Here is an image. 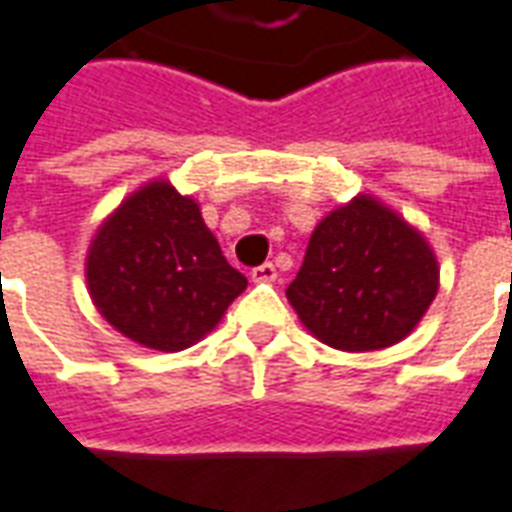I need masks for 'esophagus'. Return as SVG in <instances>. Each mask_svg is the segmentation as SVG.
<instances>
[{
    "instance_id": "34e87169",
    "label": "esophagus",
    "mask_w": 512,
    "mask_h": 512,
    "mask_svg": "<svg viewBox=\"0 0 512 512\" xmlns=\"http://www.w3.org/2000/svg\"><path fill=\"white\" fill-rule=\"evenodd\" d=\"M277 279V266L274 263H263V266L252 268V282H274Z\"/></svg>"
}]
</instances>
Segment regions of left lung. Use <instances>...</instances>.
I'll list each match as a JSON object with an SVG mask.
<instances>
[{"instance_id":"obj_1","label":"left lung","mask_w":512,"mask_h":512,"mask_svg":"<svg viewBox=\"0 0 512 512\" xmlns=\"http://www.w3.org/2000/svg\"><path fill=\"white\" fill-rule=\"evenodd\" d=\"M439 290V263L417 227L370 194L312 230L288 301L321 343L381 351L414 332Z\"/></svg>"}]
</instances>
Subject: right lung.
<instances>
[{"instance_id": "obj_1", "label": "right lung", "mask_w": 512, "mask_h": 512, "mask_svg": "<svg viewBox=\"0 0 512 512\" xmlns=\"http://www.w3.org/2000/svg\"><path fill=\"white\" fill-rule=\"evenodd\" d=\"M84 274L93 304L117 332L167 354L202 340L246 288L200 205L169 180L145 183L106 216Z\"/></svg>"}]
</instances>
